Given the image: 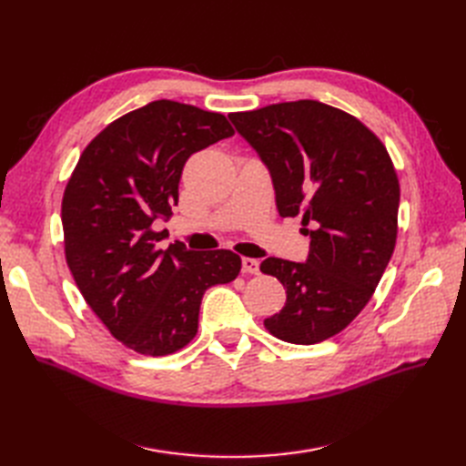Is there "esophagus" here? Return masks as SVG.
<instances>
[{"label": "esophagus", "mask_w": 466, "mask_h": 466, "mask_svg": "<svg viewBox=\"0 0 466 466\" xmlns=\"http://www.w3.org/2000/svg\"><path fill=\"white\" fill-rule=\"evenodd\" d=\"M243 272L247 274H258L260 272V262L257 258H243Z\"/></svg>", "instance_id": "obj_1"}]
</instances>
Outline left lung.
Listing matches in <instances>:
<instances>
[{
  "instance_id": "1",
  "label": "left lung",
  "mask_w": 466,
  "mask_h": 466,
  "mask_svg": "<svg viewBox=\"0 0 466 466\" xmlns=\"http://www.w3.org/2000/svg\"><path fill=\"white\" fill-rule=\"evenodd\" d=\"M229 120L270 173L279 216H301L311 238L305 262L260 264L288 295L264 327L291 344L327 340L368 305L392 257L397 171L370 128L319 101L233 112Z\"/></svg>"
}]
</instances>
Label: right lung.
<instances>
[{"instance_id": "1", "label": "right lung", "mask_w": 466, "mask_h": 466, "mask_svg": "<svg viewBox=\"0 0 466 466\" xmlns=\"http://www.w3.org/2000/svg\"><path fill=\"white\" fill-rule=\"evenodd\" d=\"M219 112L153 101L120 116L83 149L62 200L66 260L83 299L134 351L167 356L198 332L208 288L241 270L231 250L159 248L192 153L231 137Z\"/></svg>"}]
</instances>
